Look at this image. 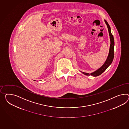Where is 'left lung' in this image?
Instances as JSON below:
<instances>
[{
  "mask_svg": "<svg viewBox=\"0 0 129 129\" xmlns=\"http://www.w3.org/2000/svg\"><path fill=\"white\" fill-rule=\"evenodd\" d=\"M104 21L106 23L107 27L108 28L110 41V47H109V55H108V56L107 57V59H106V61L105 62V63H104V64L100 68L97 70H96L95 71L91 73H84V72H81V73H82L83 74H84L86 75H87V76H88V75H90L93 76V77H97V76L100 75L111 64V63L112 62L113 58H114V45H115L114 37L113 36L111 32V28L109 26V24L107 22V21H106V20H104Z\"/></svg>",
  "mask_w": 129,
  "mask_h": 129,
  "instance_id": "8db88e82",
  "label": "left lung"
}]
</instances>
